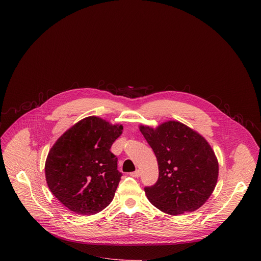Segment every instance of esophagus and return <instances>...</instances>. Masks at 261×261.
I'll use <instances>...</instances> for the list:
<instances>
[{
	"mask_svg": "<svg viewBox=\"0 0 261 261\" xmlns=\"http://www.w3.org/2000/svg\"><path fill=\"white\" fill-rule=\"evenodd\" d=\"M132 177H138L139 175H140V172H139V170H135V171H133V172H130L129 173Z\"/></svg>",
	"mask_w": 261,
	"mask_h": 261,
	"instance_id": "obj_1",
	"label": "esophagus"
}]
</instances>
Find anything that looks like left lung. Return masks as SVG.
I'll use <instances>...</instances> for the list:
<instances>
[{
    "label": "left lung",
    "instance_id": "8db88e82",
    "mask_svg": "<svg viewBox=\"0 0 261 261\" xmlns=\"http://www.w3.org/2000/svg\"><path fill=\"white\" fill-rule=\"evenodd\" d=\"M139 129L153 148L159 167L158 180L144 188L148 200L174 216L199 208L213 193L219 172L217 158L207 141L174 121L156 129L146 126Z\"/></svg>",
    "mask_w": 261,
    "mask_h": 261
}]
</instances>
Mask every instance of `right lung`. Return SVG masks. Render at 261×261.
Returning a JSON list of instances; mask_svg holds the SVG:
<instances>
[{
  "label": "right lung",
  "instance_id": "1",
  "mask_svg": "<svg viewBox=\"0 0 261 261\" xmlns=\"http://www.w3.org/2000/svg\"><path fill=\"white\" fill-rule=\"evenodd\" d=\"M122 130V125L89 117L67 130L50 148L45 162L47 186L73 213L94 215L114 199L123 174L110 147Z\"/></svg>",
  "mask_w": 261,
  "mask_h": 261
}]
</instances>
